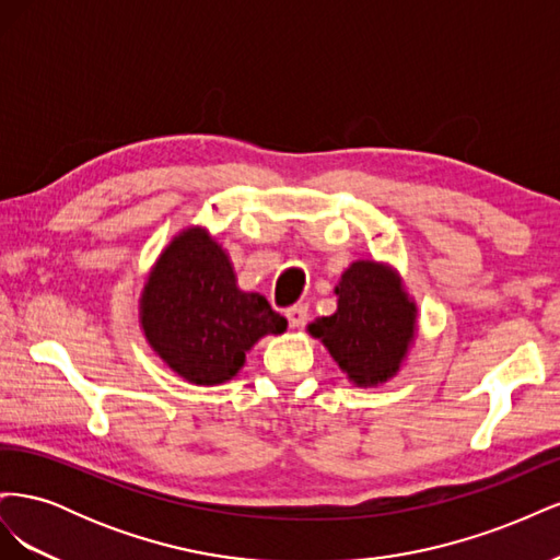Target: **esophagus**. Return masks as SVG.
Wrapping results in <instances>:
<instances>
[{
    "instance_id": "34e87169",
    "label": "esophagus",
    "mask_w": 560,
    "mask_h": 560,
    "mask_svg": "<svg viewBox=\"0 0 560 560\" xmlns=\"http://www.w3.org/2000/svg\"><path fill=\"white\" fill-rule=\"evenodd\" d=\"M284 315H287V322H290V327L299 329V327H303V322H306V317H308V306L306 303H299V306L287 308Z\"/></svg>"
}]
</instances>
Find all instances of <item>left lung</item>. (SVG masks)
I'll use <instances>...</instances> for the list:
<instances>
[{"instance_id": "8db88e82", "label": "left lung", "mask_w": 560, "mask_h": 560, "mask_svg": "<svg viewBox=\"0 0 560 560\" xmlns=\"http://www.w3.org/2000/svg\"><path fill=\"white\" fill-rule=\"evenodd\" d=\"M336 313L315 317L317 338L354 387L393 381L418 338V303L399 270L376 259H354L334 287Z\"/></svg>"}]
</instances>
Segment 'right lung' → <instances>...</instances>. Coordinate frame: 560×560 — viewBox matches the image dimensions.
<instances>
[{
    "label": "right lung",
    "mask_w": 560,
    "mask_h": 560,
    "mask_svg": "<svg viewBox=\"0 0 560 560\" xmlns=\"http://www.w3.org/2000/svg\"><path fill=\"white\" fill-rule=\"evenodd\" d=\"M140 329L156 358L191 385L241 374L264 336L287 331L264 294L238 287L229 252L202 224L175 233L144 278Z\"/></svg>",
    "instance_id": "obj_1"
}]
</instances>
